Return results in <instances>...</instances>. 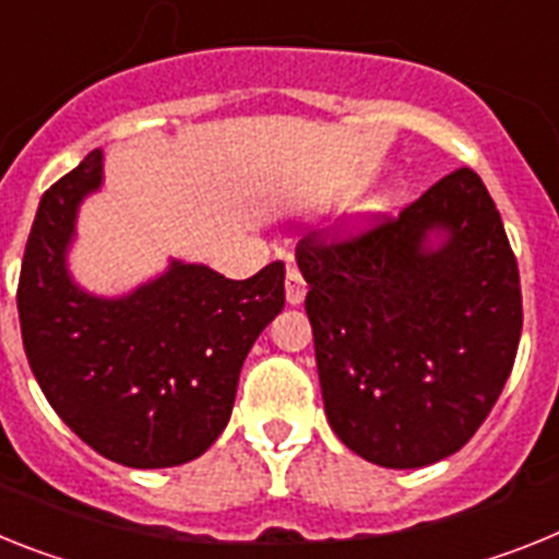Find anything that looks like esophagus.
Segmentation results:
<instances>
[{
  "mask_svg": "<svg viewBox=\"0 0 559 559\" xmlns=\"http://www.w3.org/2000/svg\"><path fill=\"white\" fill-rule=\"evenodd\" d=\"M305 294H308V285H305L302 274L297 269H288V274H285V299H288V305H299Z\"/></svg>",
  "mask_w": 559,
  "mask_h": 559,
  "instance_id": "34e87169",
  "label": "esophagus"
}]
</instances>
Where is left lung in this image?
<instances>
[{
    "instance_id": "1",
    "label": "left lung",
    "mask_w": 559,
    "mask_h": 559,
    "mask_svg": "<svg viewBox=\"0 0 559 559\" xmlns=\"http://www.w3.org/2000/svg\"><path fill=\"white\" fill-rule=\"evenodd\" d=\"M328 424L370 464L418 469L469 441L512 373L523 302L500 212L472 169L350 240L305 237Z\"/></svg>"
}]
</instances>
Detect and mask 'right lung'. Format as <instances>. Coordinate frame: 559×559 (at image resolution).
<instances>
[{"label": "right lung", "instance_id": "obj_1", "mask_svg": "<svg viewBox=\"0 0 559 559\" xmlns=\"http://www.w3.org/2000/svg\"><path fill=\"white\" fill-rule=\"evenodd\" d=\"M93 150L41 194L19 276L27 361L61 421L98 455L164 469L203 455L231 418L242 361L285 305V265L248 280L171 260L123 297H95L67 269L75 217L102 189Z\"/></svg>", "mask_w": 559, "mask_h": 559}]
</instances>
